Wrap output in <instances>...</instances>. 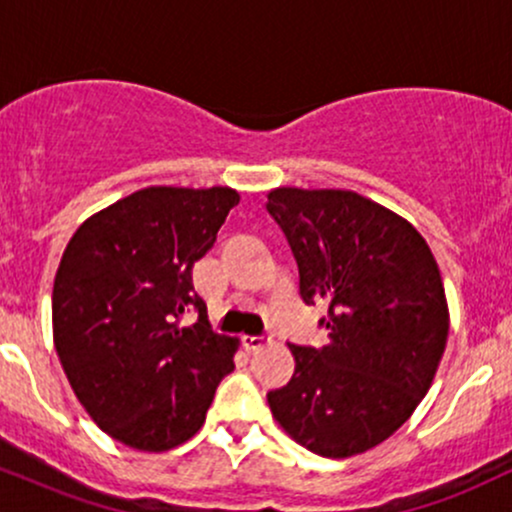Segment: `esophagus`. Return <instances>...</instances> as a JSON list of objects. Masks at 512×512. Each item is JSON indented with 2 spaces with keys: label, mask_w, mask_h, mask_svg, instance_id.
<instances>
[{
  "label": "esophagus",
  "mask_w": 512,
  "mask_h": 512,
  "mask_svg": "<svg viewBox=\"0 0 512 512\" xmlns=\"http://www.w3.org/2000/svg\"><path fill=\"white\" fill-rule=\"evenodd\" d=\"M269 334H245L243 337V346L248 351H257V349H262L264 344H269Z\"/></svg>",
  "instance_id": "1"
}]
</instances>
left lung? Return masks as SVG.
<instances>
[{
	"label": "left lung",
	"mask_w": 512,
	"mask_h": 512,
	"mask_svg": "<svg viewBox=\"0 0 512 512\" xmlns=\"http://www.w3.org/2000/svg\"><path fill=\"white\" fill-rule=\"evenodd\" d=\"M267 211L289 240L303 303L327 305V344H289L296 370L269 409L315 455L366 452L414 414L443 358L450 315L436 257L407 219L351 190L276 187Z\"/></svg>",
	"instance_id": "8db88e82"
}]
</instances>
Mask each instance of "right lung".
<instances>
[{
	"mask_svg": "<svg viewBox=\"0 0 512 512\" xmlns=\"http://www.w3.org/2000/svg\"><path fill=\"white\" fill-rule=\"evenodd\" d=\"M231 187H144L76 228L52 289V337L74 395L110 438L142 452L190 440L238 339L211 332L192 267L214 245ZM197 314L190 328L179 325Z\"/></svg>",
	"mask_w": 512,
	"mask_h": 512,
	"instance_id": "1",
	"label": "right lung"
}]
</instances>
